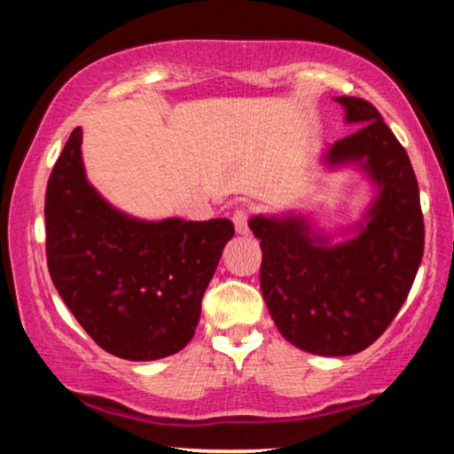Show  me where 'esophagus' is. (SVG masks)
<instances>
[{
	"label": "esophagus",
	"instance_id": "34e87169",
	"mask_svg": "<svg viewBox=\"0 0 454 454\" xmlns=\"http://www.w3.org/2000/svg\"><path fill=\"white\" fill-rule=\"evenodd\" d=\"M248 218L250 214L246 208H236L232 214V220H234V226H236V232L238 234H248L250 228H248Z\"/></svg>",
	"mask_w": 454,
	"mask_h": 454
}]
</instances>
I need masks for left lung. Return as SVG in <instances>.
I'll list each match as a JSON object with an SVG mask.
<instances>
[{
    "instance_id": "8db88e82",
    "label": "left lung",
    "mask_w": 454,
    "mask_h": 454,
    "mask_svg": "<svg viewBox=\"0 0 454 454\" xmlns=\"http://www.w3.org/2000/svg\"><path fill=\"white\" fill-rule=\"evenodd\" d=\"M356 132L322 156L328 168L358 166L376 196L342 242L301 214L252 216L260 240V288L288 342L320 356H348L379 338L409 296L425 252L419 182L406 150L379 110L360 98H334Z\"/></svg>"
}]
</instances>
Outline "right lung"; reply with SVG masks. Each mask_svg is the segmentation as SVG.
I'll list each match as a JSON object with an SVG mask.
<instances>
[{"label": "right lung", "mask_w": 454, "mask_h": 454, "mask_svg": "<svg viewBox=\"0 0 454 454\" xmlns=\"http://www.w3.org/2000/svg\"><path fill=\"white\" fill-rule=\"evenodd\" d=\"M43 214L53 286L98 347L126 360L186 347L232 222H148L114 208L86 178L82 128L53 166Z\"/></svg>", "instance_id": "add662e5"}]
</instances>
